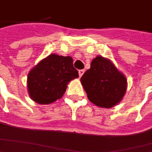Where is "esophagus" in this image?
<instances>
[{"mask_svg":"<svg viewBox=\"0 0 152 152\" xmlns=\"http://www.w3.org/2000/svg\"><path fill=\"white\" fill-rule=\"evenodd\" d=\"M84 73V70L83 69H80V70H78V74H79V77H81L82 75Z\"/></svg>","mask_w":152,"mask_h":152,"instance_id":"34e87169","label":"esophagus"}]
</instances>
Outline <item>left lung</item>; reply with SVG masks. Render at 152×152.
I'll return each mask as SVG.
<instances>
[{"label":"left lung","mask_w":152,"mask_h":152,"mask_svg":"<svg viewBox=\"0 0 152 152\" xmlns=\"http://www.w3.org/2000/svg\"><path fill=\"white\" fill-rule=\"evenodd\" d=\"M81 83L89 101L104 108H111L121 102L127 86L125 75L101 56L93 60L90 69L81 77Z\"/></svg>","instance_id":"1"}]
</instances>
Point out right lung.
<instances>
[{"mask_svg":"<svg viewBox=\"0 0 152 152\" xmlns=\"http://www.w3.org/2000/svg\"><path fill=\"white\" fill-rule=\"evenodd\" d=\"M78 77L71 57L49 55L28 74L27 88L30 97L41 104L54 102L64 95L69 81Z\"/></svg>","mask_w":152,"mask_h":152,"instance_id":"obj_1","label":"right lung"}]
</instances>
